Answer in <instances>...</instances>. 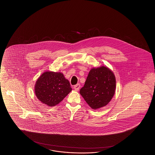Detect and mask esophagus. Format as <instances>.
Returning a JSON list of instances; mask_svg holds the SVG:
<instances>
[{
	"instance_id": "esophagus-1",
	"label": "esophagus",
	"mask_w": 155,
	"mask_h": 155,
	"mask_svg": "<svg viewBox=\"0 0 155 155\" xmlns=\"http://www.w3.org/2000/svg\"><path fill=\"white\" fill-rule=\"evenodd\" d=\"M80 88V84H75V86H74V89L76 91H78Z\"/></svg>"
}]
</instances>
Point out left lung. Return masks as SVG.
I'll return each mask as SVG.
<instances>
[{
	"instance_id": "obj_1",
	"label": "left lung",
	"mask_w": 155,
	"mask_h": 155,
	"mask_svg": "<svg viewBox=\"0 0 155 155\" xmlns=\"http://www.w3.org/2000/svg\"><path fill=\"white\" fill-rule=\"evenodd\" d=\"M116 79L112 71L106 66L93 68L90 71L80 94L94 110L108 104L115 94Z\"/></svg>"
}]
</instances>
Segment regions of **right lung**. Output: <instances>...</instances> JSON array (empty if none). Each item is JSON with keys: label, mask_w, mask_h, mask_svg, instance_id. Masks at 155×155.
<instances>
[{"label": "right lung", "mask_w": 155, "mask_h": 155, "mask_svg": "<svg viewBox=\"0 0 155 155\" xmlns=\"http://www.w3.org/2000/svg\"><path fill=\"white\" fill-rule=\"evenodd\" d=\"M71 90L69 81L60 72L43 73L35 86L38 99L49 107L58 104Z\"/></svg>", "instance_id": "obj_1"}]
</instances>
